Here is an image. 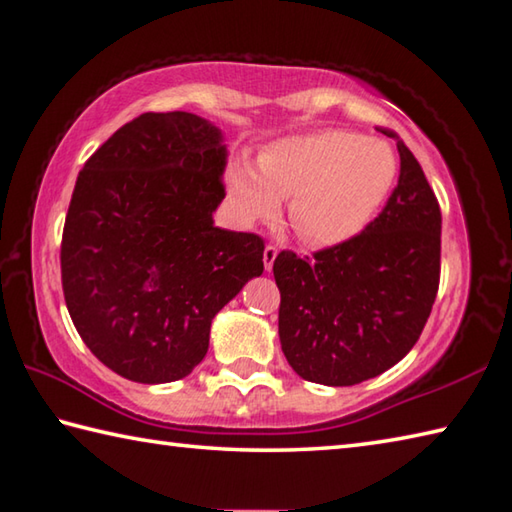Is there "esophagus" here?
I'll list each match as a JSON object with an SVG mask.
<instances>
[{"label":"esophagus","mask_w":512,"mask_h":512,"mask_svg":"<svg viewBox=\"0 0 512 512\" xmlns=\"http://www.w3.org/2000/svg\"><path fill=\"white\" fill-rule=\"evenodd\" d=\"M275 257H277V246L268 244V246L264 248V266H266V271H271V268H273Z\"/></svg>","instance_id":"obj_1"}]
</instances>
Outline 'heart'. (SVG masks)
<instances>
[{
  "label": "heart",
  "mask_w": 512,
  "mask_h": 512,
  "mask_svg": "<svg viewBox=\"0 0 512 512\" xmlns=\"http://www.w3.org/2000/svg\"><path fill=\"white\" fill-rule=\"evenodd\" d=\"M396 172L387 143L322 129L271 145L259 156V170L248 161L232 163L228 194L244 224L275 217L282 199H291L297 235L315 246H338L376 219Z\"/></svg>",
  "instance_id": "heart-1"
}]
</instances>
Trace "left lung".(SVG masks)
Wrapping results in <instances>:
<instances>
[{
  "instance_id": "1",
  "label": "left lung",
  "mask_w": 512,
  "mask_h": 512,
  "mask_svg": "<svg viewBox=\"0 0 512 512\" xmlns=\"http://www.w3.org/2000/svg\"><path fill=\"white\" fill-rule=\"evenodd\" d=\"M401 154L398 185L371 224L345 244L297 257L282 250L280 342L297 376L329 387L383 374L416 345L441 277V208L421 165Z\"/></svg>"
}]
</instances>
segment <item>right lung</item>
<instances>
[{
    "mask_svg": "<svg viewBox=\"0 0 512 512\" xmlns=\"http://www.w3.org/2000/svg\"><path fill=\"white\" fill-rule=\"evenodd\" d=\"M221 129L188 111H147L89 156L64 221V302L91 353L118 376L185 378L212 318L264 273V239L221 230Z\"/></svg>",
    "mask_w": 512,
    "mask_h": 512,
    "instance_id": "add662e5",
    "label": "right lung"
}]
</instances>
